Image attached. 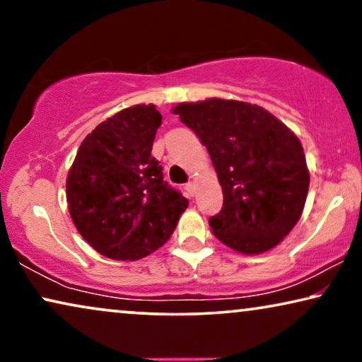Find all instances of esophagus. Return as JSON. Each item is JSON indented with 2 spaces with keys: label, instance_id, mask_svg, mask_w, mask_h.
<instances>
[{
  "label": "esophagus",
  "instance_id": "obj_1",
  "mask_svg": "<svg viewBox=\"0 0 362 362\" xmlns=\"http://www.w3.org/2000/svg\"><path fill=\"white\" fill-rule=\"evenodd\" d=\"M185 189H186V192H187V196H194V194H196V185H194V182H192V181L186 182Z\"/></svg>",
  "mask_w": 362,
  "mask_h": 362
}]
</instances>
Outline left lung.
Here are the masks:
<instances>
[{
	"instance_id": "8db88e82",
	"label": "left lung",
	"mask_w": 362,
	"mask_h": 362,
	"mask_svg": "<svg viewBox=\"0 0 362 362\" xmlns=\"http://www.w3.org/2000/svg\"><path fill=\"white\" fill-rule=\"evenodd\" d=\"M209 151L224 204L212 232L242 254L275 247L298 222L310 175L303 146L259 105L209 98L173 108Z\"/></svg>"
}]
</instances>
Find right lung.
<instances>
[{"mask_svg": "<svg viewBox=\"0 0 362 362\" xmlns=\"http://www.w3.org/2000/svg\"><path fill=\"white\" fill-rule=\"evenodd\" d=\"M161 118L151 103L115 113L88 133L69 171L74 224L108 259L136 260L156 250L189 204L151 156Z\"/></svg>", "mask_w": 362, "mask_h": 362, "instance_id": "add662e5", "label": "right lung"}]
</instances>
